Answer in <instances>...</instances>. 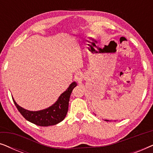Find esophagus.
Instances as JSON below:
<instances>
[{"label":"esophagus","mask_w":153,"mask_h":153,"mask_svg":"<svg viewBox=\"0 0 153 153\" xmlns=\"http://www.w3.org/2000/svg\"><path fill=\"white\" fill-rule=\"evenodd\" d=\"M82 74H81V72H78L77 74H76V79L77 81L80 80V79H81V78H82Z\"/></svg>","instance_id":"esophagus-1"}]
</instances>
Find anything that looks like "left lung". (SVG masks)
Returning <instances> with one entry per match:
<instances>
[{"instance_id": "8db88e82", "label": "left lung", "mask_w": 153, "mask_h": 153, "mask_svg": "<svg viewBox=\"0 0 153 153\" xmlns=\"http://www.w3.org/2000/svg\"><path fill=\"white\" fill-rule=\"evenodd\" d=\"M106 121H108V120H106Z\"/></svg>"}]
</instances>
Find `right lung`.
I'll return each mask as SVG.
<instances>
[{"label": "right lung", "instance_id": "add662e5", "mask_svg": "<svg viewBox=\"0 0 153 153\" xmlns=\"http://www.w3.org/2000/svg\"><path fill=\"white\" fill-rule=\"evenodd\" d=\"M76 86V83L75 81L72 82L68 88L60 95L55 104L49 108L37 111H31L25 109L16 104L14 98H12V100L18 111L25 119L38 126L47 127L58 124L65 118L68 111L70 95L72 90Z\"/></svg>", "mask_w": 153, "mask_h": 153}]
</instances>
